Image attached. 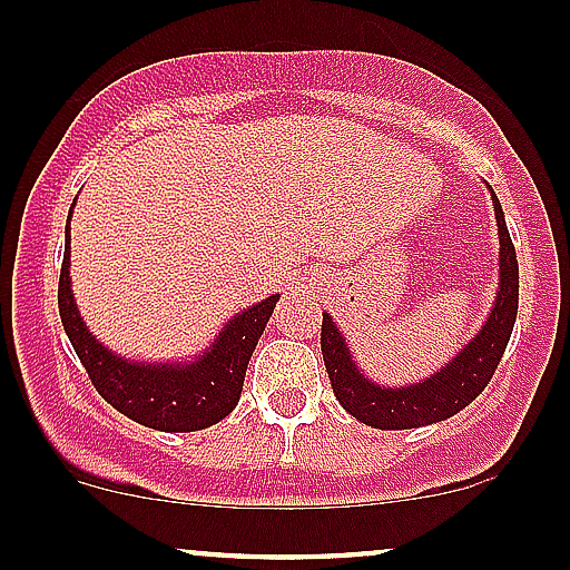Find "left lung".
<instances>
[{
  "label": "left lung",
  "mask_w": 570,
  "mask_h": 570,
  "mask_svg": "<svg viewBox=\"0 0 570 570\" xmlns=\"http://www.w3.org/2000/svg\"><path fill=\"white\" fill-rule=\"evenodd\" d=\"M492 206L500 236V283L494 304L479 334H473V340L430 377L410 385H381L370 381L353 358L345 334L336 328L334 317L323 312L321 351L328 381L340 405L361 424L375 426V430H415V426L438 424L468 407L492 381L511 340L519 309V263L511 234L505 228L503 206L494 193Z\"/></svg>",
  "instance_id": "8db88e82"
}]
</instances>
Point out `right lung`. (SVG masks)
I'll return each mask as SVG.
<instances>
[{"instance_id":"add662e5","label":"right lung","mask_w":570,"mask_h":570,"mask_svg":"<svg viewBox=\"0 0 570 570\" xmlns=\"http://www.w3.org/2000/svg\"><path fill=\"white\" fill-rule=\"evenodd\" d=\"M59 274V315L72 351L102 400L127 419L160 432H198L234 413L249 356L279 302L272 293L230 317L200 356L189 361H138L114 353L83 323L70 285V217Z\"/></svg>"}]
</instances>
